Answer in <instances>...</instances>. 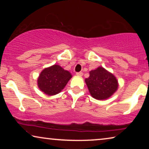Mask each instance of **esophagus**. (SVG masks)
<instances>
[{
	"label": "esophagus",
	"instance_id": "obj_1",
	"mask_svg": "<svg viewBox=\"0 0 149 149\" xmlns=\"http://www.w3.org/2000/svg\"><path fill=\"white\" fill-rule=\"evenodd\" d=\"M76 74L78 75V76H82L83 75V72H76Z\"/></svg>",
	"mask_w": 149,
	"mask_h": 149
}]
</instances>
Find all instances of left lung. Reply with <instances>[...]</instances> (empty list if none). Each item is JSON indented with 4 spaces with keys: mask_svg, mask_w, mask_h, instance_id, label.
<instances>
[{
    "mask_svg": "<svg viewBox=\"0 0 149 149\" xmlns=\"http://www.w3.org/2000/svg\"><path fill=\"white\" fill-rule=\"evenodd\" d=\"M89 74L85 79V83L94 98L100 100L107 99L117 91L118 81L115 77L102 67L90 71Z\"/></svg>",
    "mask_w": 149,
    "mask_h": 149,
    "instance_id": "left-lung-1",
    "label": "left lung"
}]
</instances>
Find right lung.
<instances>
[{
    "instance_id": "add662e5",
    "label": "right lung",
    "mask_w": 149,
    "mask_h": 149,
    "mask_svg": "<svg viewBox=\"0 0 149 149\" xmlns=\"http://www.w3.org/2000/svg\"><path fill=\"white\" fill-rule=\"evenodd\" d=\"M71 77L68 71L58 65H54L42 71L38 79V86L46 94L56 95L64 89Z\"/></svg>"
}]
</instances>
